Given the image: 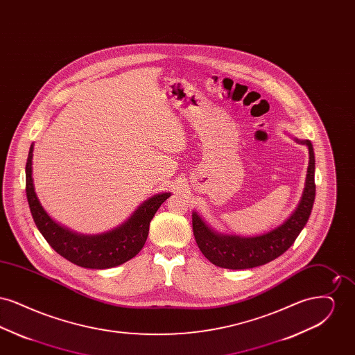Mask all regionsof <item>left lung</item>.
<instances>
[{
  "label": "left lung",
  "mask_w": 355,
  "mask_h": 355,
  "mask_svg": "<svg viewBox=\"0 0 355 355\" xmlns=\"http://www.w3.org/2000/svg\"><path fill=\"white\" fill-rule=\"evenodd\" d=\"M309 149V168L306 174L304 194L294 213L282 225L262 236H227L214 232L193 211V233L203 255L216 266L223 269H252L265 265L285 253L300 236L311 214L315 198V158L309 139H298Z\"/></svg>",
  "instance_id": "obj_1"
}]
</instances>
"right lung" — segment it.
I'll list each match as a JSON object with an SVG mask.
<instances>
[{
    "label": "right lung",
    "mask_w": 355,
    "mask_h": 355,
    "mask_svg": "<svg viewBox=\"0 0 355 355\" xmlns=\"http://www.w3.org/2000/svg\"><path fill=\"white\" fill-rule=\"evenodd\" d=\"M33 144L26 161V197L34 223L51 248L71 263L86 269H109L132 259L144 248L149 226L158 207L170 197V193L155 194L142 203L130 218L121 226L97 236L74 233L51 220L44 210L34 191L32 177Z\"/></svg>",
    "instance_id": "right-lung-1"
}]
</instances>
